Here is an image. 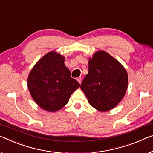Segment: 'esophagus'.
Returning a JSON list of instances; mask_svg holds the SVG:
<instances>
[{
	"label": "esophagus",
	"instance_id": "1",
	"mask_svg": "<svg viewBox=\"0 0 153 153\" xmlns=\"http://www.w3.org/2000/svg\"><path fill=\"white\" fill-rule=\"evenodd\" d=\"M77 82H79V84H81V82H82V77H77Z\"/></svg>",
	"mask_w": 153,
	"mask_h": 153
}]
</instances>
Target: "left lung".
Listing matches in <instances>:
<instances>
[{
    "label": "left lung",
    "mask_w": 153,
    "mask_h": 153,
    "mask_svg": "<svg viewBox=\"0 0 153 153\" xmlns=\"http://www.w3.org/2000/svg\"><path fill=\"white\" fill-rule=\"evenodd\" d=\"M128 77L124 67L104 51L88 60V73L80 88L93 108L108 111L121 102L126 92Z\"/></svg>",
    "instance_id": "8db88e82"
}]
</instances>
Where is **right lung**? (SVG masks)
I'll return each mask as SVG.
<instances>
[{
	"instance_id": "add662e5",
	"label": "right lung",
	"mask_w": 153,
	"mask_h": 153,
	"mask_svg": "<svg viewBox=\"0 0 153 153\" xmlns=\"http://www.w3.org/2000/svg\"><path fill=\"white\" fill-rule=\"evenodd\" d=\"M65 57L55 51L45 55L34 65L27 79L30 94L36 104L49 112H56L69 102L79 87L65 65Z\"/></svg>"
}]
</instances>
